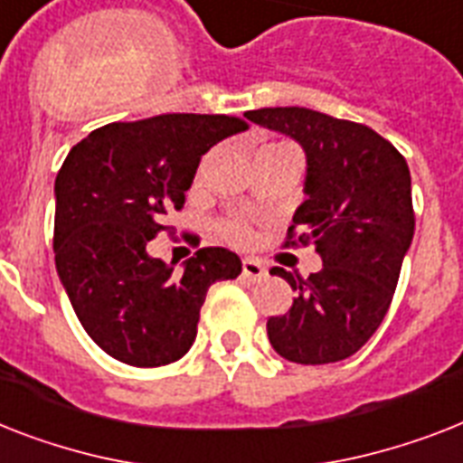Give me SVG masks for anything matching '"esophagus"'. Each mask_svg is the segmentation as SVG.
<instances>
[{
  "label": "esophagus",
  "instance_id": "obj_1",
  "mask_svg": "<svg viewBox=\"0 0 463 463\" xmlns=\"http://www.w3.org/2000/svg\"><path fill=\"white\" fill-rule=\"evenodd\" d=\"M266 276V266L257 259H244L242 261V278L247 280H261Z\"/></svg>",
  "mask_w": 463,
  "mask_h": 463
}]
</instances>
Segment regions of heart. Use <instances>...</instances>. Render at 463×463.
<instances>
[{
    "instance_id": "1",
    "label": "heart",
    "mask_w": 463,
    "mask_h": 463,
    "mask_svg": "<svg viewBox=\"0 0 463 463\" xmlns=\"http://www.w3.org/2000/svg\"><path fill=\"white\" fill-rule=\"evenodd\" d=\"M270 146H290V145H283V142H266V145L259 146L257 152H261V149H270ZM223 232L232 240V242H244V240L250 238V228H247L244 223H238V221H235V223L225 225Z\"/></svg>"
}]
</instances>
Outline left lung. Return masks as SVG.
Segmentation results:
<instances>
[{
    "instance_id": "left-lung-1",
    "label": "left lung",
    "mask_w": 463,
    "mask_h": 463,
    "mask_svg": "<svg viewBox=\"0 0 463 463\" xmlns=\"http://www.w3.org/2000/svg\"><path fill=\"white\" fill-rule=\"evenodd\" d=\"M259 126L295 137L307 152V199L285 247L317 244L323 269L302 278L276 269L297 297L266 323L278 354L295 364H333L371 340L392 302L414 238L411 175L392 142L364 123L304 107L247 111Z\"/></svg>"
}]
</instances>
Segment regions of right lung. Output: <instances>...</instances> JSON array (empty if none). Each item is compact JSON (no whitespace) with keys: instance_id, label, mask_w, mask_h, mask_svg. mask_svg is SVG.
Returning <instances> with one entry per match:
<instances>
[{"instance_id":"1","label":"right lung","mask_w":463,"mask_h":463,"mask_svg":"<svg viewBox=\"0 0 463 463\" xmlns=\"http://www.w3.org/2000/svg\"><path fill=\"white\" fill-rule=\"evenodd\" d=\"M247 121L225 114H161L109 123L80 140L56 175L54 259L78 321L109 356L130 366L178 362L197 337L199 309L216 280L242 261L204 247L185 270L146 244L185 204L199 159Z\"/></svg>"}]
</instances>
